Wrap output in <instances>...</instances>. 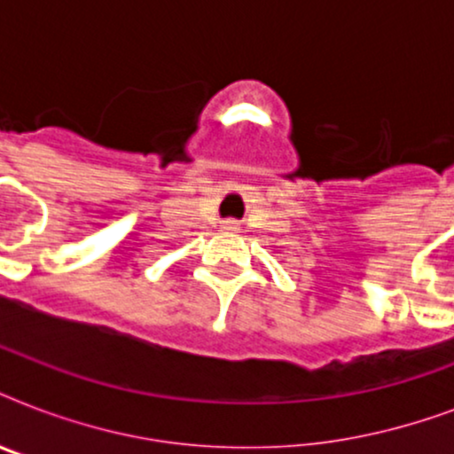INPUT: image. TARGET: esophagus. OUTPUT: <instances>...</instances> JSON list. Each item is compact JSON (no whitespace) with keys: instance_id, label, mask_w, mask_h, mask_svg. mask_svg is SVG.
Masks as SVG:
<instances>
[{"instance_id":"esophagus-1","label":"esophagus","mask_w":454,"mask_h":454,"mask_svg":"<svg viewBox=\"0 0 454 454\" xmlns=\"http://www.w3.org/2000/svg\"><path fill=\"white\" fill-rule=\"evenodd\" d=\"M223 228H226V231H235V228H238V221H233V219L223 221Z\"/></svg>"}]
</instances>
